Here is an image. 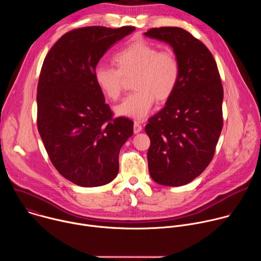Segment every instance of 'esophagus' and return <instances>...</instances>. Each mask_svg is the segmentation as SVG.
Instances as JSON below:
<instances>
[{"mask_svg": "<svg viewBox=\"0 0 261 261\" xmlns=\"http://www.w3.org/2000/svg\"><path fill=\"white\" fill-rule=\"evenodd\" d=\"M141 130H142V127H141V125L139 124V122H134V126H133V131H134V133L137 134V133H139Z\"/></svg>", "mask_w": 261, "mask_h": 261, "instance_id": "obj_1", "label": "esophagus"}]
</instances>
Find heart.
<instances>
[{"label": "heart", "mask_w": 261, "mask_h": 261, "mask_svg": "<svg viewBox=\"0 0 261 261\" xmlns=\"http://www.w3.org/2000/svg\"><path fill=\"white\" fill-rule=\"evenodd\" d=\"M117 69L98 66L94 72L95 83L111 100H118L123 92L124 77L132 79L131 93L116 107L119 116L135 120L144 119L154 104L168 100L174 93L180 76V64L171 50L159 51L144 40L131 42L114 56Z\"/></svg>", "instance_id": "heart-1"}]
</instances>
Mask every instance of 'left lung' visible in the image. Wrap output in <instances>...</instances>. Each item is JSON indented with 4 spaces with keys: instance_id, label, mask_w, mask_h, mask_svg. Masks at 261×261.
Masks as SVG:
<instances>
[{
    "instance_id": "8db88e82",
    "label": "left lung",
    "mask_w": 261,
    "mask_h": 261,
    "mask_svg": "<svg viewBox=\"0 0 261 261\" xmlns=\"http://www.w3.org/2000/svg\"><path fill=\"white\" fill-rule=\"evenodd\" d=\"M144 35L168 43L180 64L174 93L145 126L152 178L177 187L201 174L214 157L223 127V87L213 55L189 32L162 27Z\"/></svg>"
}]
</instances>
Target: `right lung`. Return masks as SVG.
<instances>
[{
	"instance_id": "right-lung-1",
	"label": "right lung",
	"mask_w": 261,
	"mask_h": 261,
	"mask_svg": "<svg viewBox=\"0 0 261 261\" xmlns=\"http://www.w3.org/2000/svg\"><path fill=\"white\" fill-rule=\"evenodd\" d=\"M134 27L72 30L46 55L37 89V126L56 169L81 187H98L119 172L133 122L114 118L94 72L103 55Z\"/></svg>"
}]
</instances>
